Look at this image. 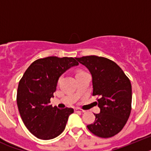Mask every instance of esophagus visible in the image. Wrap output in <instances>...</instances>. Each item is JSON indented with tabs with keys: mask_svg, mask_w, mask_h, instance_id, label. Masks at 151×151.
Instances as JSON below:
<instances>
[{
	"mask_svg": "<svg viewBox=\"0 0 151 151\" xmlns=\"http://www.w3.org/2000/svg\"><path fill=\"white\" fill-rule=\"evenodd\" d=\"M75 111L76 112H79V113H85V110H82V109H80V108H76L75 109Z\"/></svg>",
	"mask_w": 151,
	"mask_h": 151,
	"instance_id": "34e87169",
	"label": "esophagus"
}]
</instances>
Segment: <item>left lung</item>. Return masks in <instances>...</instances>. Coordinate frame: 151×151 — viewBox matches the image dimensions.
Wrapping results in <instances>:
<instances>
[{
  "instance_id": "8db88e82",
  "label": "left lung",
  "mask_w": 151,
  "mask_h": 151,
  "mask_svg": "<svg viewBox=\"0 0 151 151\" xmlns=\"http://www.w3.org/2000/svg\"><path fill=\"white\" fill-rule=\"evenodd\" d=\"M88 69L92 76L93 96H97L101 113L94 114V123L88 125L91 132L107 138L125 126L132 110V85L115 62L103 57L76 58Z\"/></svg>"
}]
</instances>
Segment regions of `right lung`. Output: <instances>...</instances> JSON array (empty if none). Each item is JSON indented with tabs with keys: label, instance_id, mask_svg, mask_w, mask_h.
<instances>
[{
	"label": "right lung",
	"instance_id": "add662e5",
	"mask_svg": "<svg viewBox=\"0 0 151 151\" xmlns=\"http://www.w3.org/2000/svg\"><path fill=\"white\" fill-rule=\"evenodd\" d=\"M78 63L73 57H48L34 61L19 82L17 102L24 125L39 139L50 140L63 132L73 108L50 105L61 75Z\"/></svg>",
	"mask_w": 151,
	"mask_h": 151
}]
</instances>
